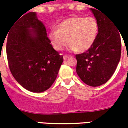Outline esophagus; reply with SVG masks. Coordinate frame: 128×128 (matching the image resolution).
Segmentation results:
<instances>
[{
	"label": "esophagus",
	"mask_w": 128,
	"mask_h": 128,
	"mask_svg": "<svg viewBox=\"0 0 128 128\" xmlns=\"http://www.w3.org/2000/svg\"><path fill=\"white\" fill-rule=\"evenodd\" d=\"M69 57H70V56H63V59L66 60H67Z\"/></svg>",
	"instance_id": "esophagus-1"
}]
</instances>
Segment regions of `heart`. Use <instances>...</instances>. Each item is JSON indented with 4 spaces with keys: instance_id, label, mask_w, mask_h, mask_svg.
Here are the masks:
<instances>
[{
    "instance_id": "heart-1",
    "label": "heart",
    "mask_w": 128,
    "mask_h": 128,
    "mask_svg": "<svg viewBox=\"0 0 128 128\" xmlns=\"http://www.w3.org/2000/svg\"><path fill=\"white\" fill-rule=\"evenodd\" d=\"M98 22L92 17H71L59 23L58 30L52 29L48 33V39L55 50L61 51L69 45V50L86 51L96 40Z\"/></svg>"
}]
</instances>
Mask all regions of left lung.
<instances>
[{
    "label": "left lung",
    "mask_w": 128,
    "mask_h": 128,
    "mask_svg": "<svg viewBox=\"0 0 128 128\" xmlns=\"http://www.w3.org/2000/svg\"><path fill=\"white\" fill-rule=\"evenodd\" d=\"M96 9H90L98 26L96 40L86 52L76 56L78 76L92 87L101 86L110 78L121 55L120 30L112 20Z\"/></svg>",
    "instance_id": "left-lung-1"
}]
</instances>
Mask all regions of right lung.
<instances>
[{"mask_svg": "<svg viewBox=\"0 0 128 128\" xmlns=\"http://www.w3.org/2000/svg\"><path fill=\"white\" fill-rule=\"evenodd\" d=\"M8 33L6 53L12 76L30 92L48 90L56 79L63 58L52 48L36 12L15 20Z\"/></svg>", "mask_w": 128, "mask_h": 128, "instance_id": "add662e5", "label": "right lung"}]
</instances>
